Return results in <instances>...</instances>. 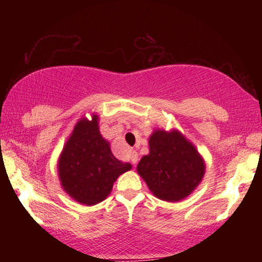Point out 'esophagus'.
<instances>
[{
  "label": "esophagus",
  "mask_w": 262,
  "mask_h": 262,
  "mask_svg": "<svg viewBox=\"0 0 262 262\" xmlns=\"http://www.w3.org/2000/svg\"><path fill=\"white\" fill-rule=\"evenodd\" d=\"M130 160H132V164L133 165H137L138 164V152L137 151H130Z\"/></svg>",
  "instance_id": "1"
}]
</instances>
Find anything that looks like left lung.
Instances as JSON below:
<instances>
[{"label":"left lung","instance_id":"1","mask_svg":"<svg viewBox=\"0 0 262 262\" xmlns=\"http://www.w3.org/2000/svg\"><path fill=\"white\" fill-rule=\"evenodd\" d=\"M137 171L155 197L179 202L202 182L206 161L181 132L155 129L149 137V154L140 159Z\"/></svg>","mask_w":262,"mask_h":262}]
</instances>
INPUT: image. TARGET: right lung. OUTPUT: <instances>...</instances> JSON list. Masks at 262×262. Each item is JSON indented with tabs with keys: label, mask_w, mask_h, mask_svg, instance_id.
<instances>
[{
	"label": "right lung",
	"mask_w": 262,
	"mask_h": 262,
	"mask_svg": "<svg viewBox=\"0 0 262 262\" xmlns=\"http://www.w3.org/2000/svg\"><path fill=\"white\" fill-rule=\"evenodd\" d=\"M130 169L129 162L118 160L112 154L110 141L102 137L96 113L91 114V119H79L58 160L62 189L85 206L106 200L117 179Z\"/></svg>",
	"instance_id": "add662e5"
}]
</instances>
